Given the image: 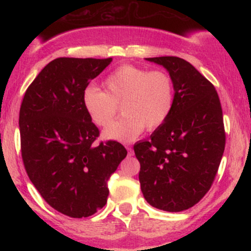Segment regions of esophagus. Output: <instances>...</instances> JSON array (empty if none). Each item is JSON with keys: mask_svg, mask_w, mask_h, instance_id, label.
Instances as JSON below:
<instances>
[{"mask_svg": "<svg viewBox=\"0 0 251 251\" xmlns=\"http://www.w3.org/2000/svg\"><path fill=\"white\" fill-rule=\"evenodd\" d=\"M127 151H128V155H133V150L131 148H127Z\"/></svg>", "mask_w": 251, "mask_h": 251, "instance_id": "34e87169", "label": "esophagus"}]
</instances>
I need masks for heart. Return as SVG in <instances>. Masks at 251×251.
<instances>
[{"instance_id":"b5f03b06","label":"heart","mask_w":251,"mask_h":251,"mask_svg":"<svg viewBox=\"0 0 251 251\" xmlns=\"http://www.w3.org/2000/svg\"><path fill=\"white\" fill-rule=\"evenodd\" d=\"M106 92L87 87L82 105L91 120L106 127L123 105L126 114L103 131V138L132 142L143 133L155 129L169 119L174 108V80L164 71H149L134 65H123L103 81Z\"/></svg>"}]
</instances>
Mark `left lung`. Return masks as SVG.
Wrapping results in <instances>:
<instances>
[{
    "mask_svg": "<svg viewBox=\"0 0 251 251\" xmlns=\"http://www.w3.org/2000/svg\"><path fill=\"white\" fill-rule=\"evenodd\" d=\"M146 60L169 71L175 102L169 119L133 146L140 188L150 205L183 211L206 195L220 168L226 148L221 101L214 85L184 59Z\"/></svg>",
    "mask_w": 251,
    "mask_h": 251,
    "instance_id": "left-lung-1",
    "label": "left lung"
}]
</instances>
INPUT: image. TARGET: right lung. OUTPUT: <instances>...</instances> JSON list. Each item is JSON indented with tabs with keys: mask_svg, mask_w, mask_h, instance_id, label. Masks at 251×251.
<instances>
[{
	"mask_svg": "<svg viewBox=\"0 0 251 251\" xmlns=\"http://www.w3.org/2000/svg\"><path fill=\"white\" fill-rule=\"evenodd\" d=\"M111 61L53 60L27 88L20 108L25 172L43 200L68 217H88L105 205L109 176L127 154L114 140L96 143L99 128L82 105L83 91Z\"/></svg>",
	"mask_w": 251,
	"mask_h": 251,
	"instance_id": "right-lung-1",
	"label": "right lung"
}]
</instances>
